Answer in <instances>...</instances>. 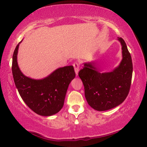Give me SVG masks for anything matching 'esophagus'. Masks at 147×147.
I'll list each match as a JSON object with an SVG mask.
<instances>
[{"mask_svg": "<svg viewBox=\"0 0 147 147\" xmlns=\"http://www.w3.org/2000/svg\"><path fill=\"white\" fill-rule=\"evenodd\" d=\"M73 66L74 67V69H75V72L76 76H78V71H79V68H80V64L78 62H74L73 63Z\"/></svg>", "mask_w": 147, "mask_h": 147, "instance_id": "esophagus-1", "label": "esophagus"}]
</instances>
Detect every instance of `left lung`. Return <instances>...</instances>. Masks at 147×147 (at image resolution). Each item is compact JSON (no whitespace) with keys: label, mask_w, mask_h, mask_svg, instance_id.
Masks as SVG:
<instances>
[{"label":"left lung","mask_w":147,"mask_h":147,"mask_svg":"<svg viewBox=\"0 0 147 147\" xmlns=\"http://www.w3.org/2000/svg\"><path fill=\"white\" fill-rule=\"evenodd\" d=\"M122 45V59L113 71L100 73L95 62L84 63L78 73L84 86L85 97L94 110L105 111L120 105L127 97L131 85L132 62L125 41L118 39Z\"/></svg>","instance_id":"1"}]
</instances>
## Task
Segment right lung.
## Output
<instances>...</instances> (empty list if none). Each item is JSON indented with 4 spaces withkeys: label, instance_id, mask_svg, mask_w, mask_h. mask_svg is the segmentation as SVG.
Instances as JSON below:
<instances>
[{
    "label": "right lung",
    "instance_id": "right-lung-1",
    "mask_svg": "<svg viewBox=\"0 0 147 147\" xmlns=\"http://www.w3.org/2000/svg\"><path fill=\"white\" fill-rule=\"evenodd\" d=\"M19 43L13 53L12 72L20 96L29 108L39 115L49 116L57 113L63 108L68 86L76 76L74 67L58 68L41 80L28 78L21 71L17 63Z\"/></svg>",
    "mask_w": 147,
    "mask_h": 147
}]
</instances>
